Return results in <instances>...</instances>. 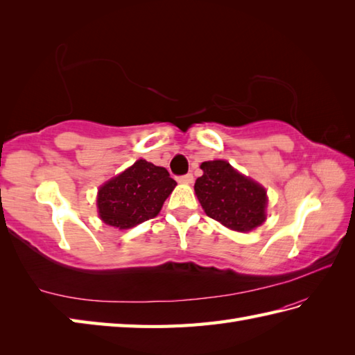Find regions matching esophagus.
I'll list each match as a JSON object with an SVG mask.
<instances>
[{
	"label": "esophagus",
	"instance_id": "34e87169",
	"mask_svg": "<svg viewBox=\"0 0 355 355\" xmlns=\"http://www.w3.org/2000/svg\"><path fill=\"white\" fill-rule=\"evenodd\" d=\"M178 182L183 183V184H191L193 182V175H192V173H186V175L178 177Z\"/></svg>",
	"mask_w": 355,
	"mask_h": 355
}]
</instances>
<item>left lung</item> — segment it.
I'll return each instance as SVG.
<instances>
[{
    "instance_id": "8db88e82",
    "label": "left lung",
    "mask_w": 355,
    "mask_h": 355,
    "mask_svg": "<svg viewBox=\"0 0 355 355\" xmlns=\"http://www.w3.org/2000/svg\"><path fill=\"white\" fill-rule=\"evenodd\" d=\"M202 175L195 182L201 207L207 216L235 232H250L266 221L267 191L225 160L201 163Z\"/></svg>"
}]
</instances>
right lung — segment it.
Listing matches in <instances>:
<instances>
[{
  "label": "right lung",
  "instance_id": "obj_1",
  "mask_svg": "<svg viewBox=\"0 0 355 355\" xmlns=\"http://www.w3.org/2000/svg\"><path fill=\"white\" fill-rule=\"evenodd\" d=\"M175 186L177 182L164 168L137 160L101 186L97 212L111 227L131 229L160 214L163 202Z\"/></svg>",
  "mask_w": 355,
  "mask_h": 355
}]
</instances>
